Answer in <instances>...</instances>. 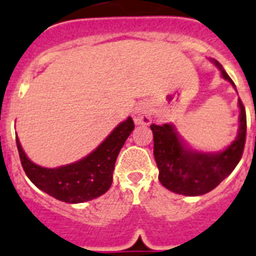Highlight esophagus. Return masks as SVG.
<instances>
[{"mask_svg": "<svg viewBox=\"0 0 256 256\" xmlns=\"http://www.w3.org/2000/svg\"><path fill=\"white\" fill-rule=\"evenodd\" d=\"M152 112L150 106L146 104H142L136 106L132 113V118L136 124H150L152 121Z\"/></svg>", "mask_w": 256, "mask_h": 256, "instance_id": "esophagus-1", "label": "esophagus"}]
</instances>
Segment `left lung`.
Wrapping results in <instances>:
<instances>
[{
  "instance_id": "left-lung-1",
  "label": "left lung",
  "mask_w": 256,
  "mask_h": 256,
  "mask_svg": "<svg viewBox=\"0 0 256 256\" xmlns=\"http://www.w3.org/2000/svg\"><path fill=\"white\" fill-rule=\"evenodd\" d=\"M221 76L236 84L218 61H212ZM237 91V90H236ZM238 134L230 144L220 152H202L188 147L173 124H151L154 132V156L158 168V181L168 190L186 196H198L214 190L237 166L246 140V112L241 98Z\"/></svg>"
}]
</instances>
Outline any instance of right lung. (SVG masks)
Returning a JSON list of instances; mask_svg holds the SVG:
<instances>
[{"label": "right lung", "mask_w": 256, "mask_h": 256, "mask_svg": "<svg viewBox=\"0 0 256 256\" xmlns=\"http://www.w3.org/2000/svg\"><path fill=\"white\" fill-rule=\"evenodd\" d=\"M132 130L134 121L128 117L118 124L95 151L76 162L58 168H44L32 162L18 138L16 147L26 174L36 188L58 200L75 204L92 200L109 190L117 156Z\"/></svg>", "instance_id": "obj_1"}]
</instances>
